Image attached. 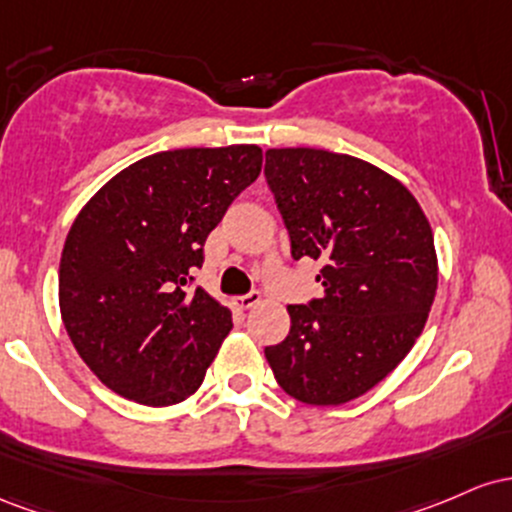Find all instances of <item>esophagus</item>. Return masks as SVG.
<instances>
[{"instance_id":"esophagus-1","label":"esophagus","mask_w":512,"mask_h":512,"mask_svg":"<svg viewBox=\"0 0 512 512\" xmlns=\"http://www.w3.org/2000/svg\"><path fill=\"white\" fill-rule=\"evenodd\" d=\"M258 302H261V292L258 290H251V292H246V295L234 297V307H239V309H251Z\"/></svg>"}]
</instances>
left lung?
<instances>
[{"label": "left lung", "mask_w": 512, "mask_h": 512, "mask_svg": "<svg viewBox=\"0 0 512 512\" xmlns=\"http://www.w3.org/2000/svg\"><path fill=\"white\" fill-rule=\"evenodd\" d=\"M266 181L292 258L321 261L324 295L290 304V333L268 365L302 404L338 406L370 392L426 326L438 290L433 229L387 171L312 147L266 152Z\"/></svg>", "instance_id": "obj_1"}]
</instances>
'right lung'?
Returning <instances> with one entry per match:
<instances>
[{"label":"right lung","instance_id":"add662e5","mask_svg":"<svg viewBox=\"0 0 512 512\" xmlns=\"http://www.w3.org/2000/svg\"><path fill=\"white\" fill-rule=\"evenodd\" d=\"M256 145L171 149L130 164L77 215L60 258V314L108 389L171 406L203 384L232 314L191 290L203 246L261 174Z\"/></svg>","mask_w":512,"mask_h":512}]
</instances>
